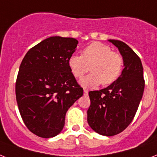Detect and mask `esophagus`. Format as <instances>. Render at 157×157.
<instances>
[{
    "instance_id": "34e87169",
    "label": "esophagus",
    "mask_w": 157,
    "mask_h": 157,
    "mask_svg": "<svg viewBox=\"0 0 157 157\" xmlns=\"http://www.w3.org/2000/svg\"><path fill=\"white\" fill-rule=\"evenodd\" d=\"M88 94H89V91L87 90H84V94L85 95H88Z\"/></svg>"
}]
</instances>
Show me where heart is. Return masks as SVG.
Here are the masks:
<instances>
[{"mask_svg": "<svg viewBox=\"0 0 157 157\" xmlns=\"http://www.w3.org/2000/svg\"><path fill=\"white\" fill-rule=\"evenodd\" d=\"M72 75L81 78L90 69L93 72L81 81L85 88H94L102 83L109 85L115 82L122 73L123 58L117 52H112L108 45L94 42L82 50L81 56L72 54L67 60Z\"/></svg>", "mask_w": 157, "mask_h": 157, "instance_id": "heart-1", "label": "heart"}]
</instances>
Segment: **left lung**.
I'll list each match as a JSON object with an SVG mask.
<instances>
[{
  "mask_svg": "<svg viewBox=\"0 0 157 157\" xmlns=\"http://www.w3.org/2000/svg\"><path fill=\"white\" fill-rule=\"evenodd\" d=\"M123 56L124 68L108 87L90 91L87 121L94 132L113 136L127 128L133 120L144 90V69L140 57L126 43L109 39Z\"/></svg>",
  "mask_w": 157,
  "mask_h": 157,
  "instance_id": "left-lung-1",
  "label": "left lung"
}]
</instances>
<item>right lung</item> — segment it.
Instances as JSON below:
<instances>
[{
	"mask_svg": "<svg viewBox=\"0 0 157 157\" xmlns=\"http://www.w3.org/2000/svg\"><path fill=\"white\" fill-rule=\"evenodd\" d=\"M77 44L73 38L50 37L29 50L21 61L17 103L26 127L39 137L60 133L67 109L83 95L67 63Z\"/></svg>",
	"mask_w": 157,
	"mask_h": 157,
	"instance_id": "right-lung-1",
	"label": "right lung"
}]
</instances>
